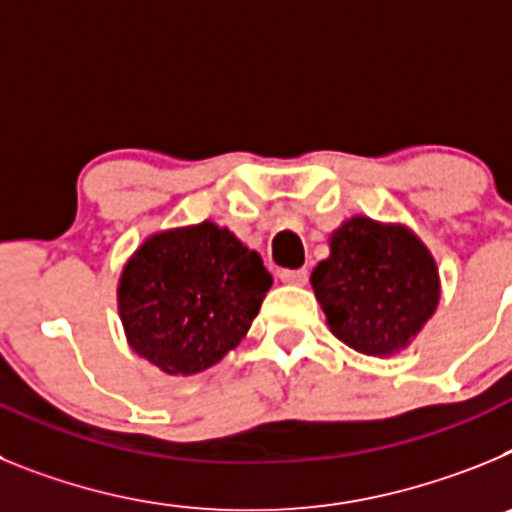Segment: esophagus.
Returning <instances> with one entry per match:
<instances>
[{"label": "esophagus", "mask_w": 512, "mask_h": 512, "mask_svg": "<svg viewBox=\"0 0 512 512\" xmlns=\"http://www.w3.org/2000/svg\"><path fill=\"white\" fill-rule=\"evenodd\" d=\"M279 279L287 284H305L307 282V269H282Z\"/></svg>", "instance_id": "1"}]
</instances>
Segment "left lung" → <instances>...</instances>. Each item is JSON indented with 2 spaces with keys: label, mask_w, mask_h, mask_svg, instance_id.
I'll return each instance as SVG.
<instances>
[{
  "label": "left lung",
  "mask_w": 512,
  "mask_h": 512,
  "mask_svg": "<svg viewBox=\"0 0 512 512\" xmlns=\"http://www.w3.org/2000/svg\"><path fill=\"white\" fill-rule=\"evenodd\" d=\"M310 282L333 336L366 356L408 346L441 297L431 251L408 228L369 217H351L333 233Z\"/></svg>",
  "instance_id": "left-lung-1"
}]
</instances>
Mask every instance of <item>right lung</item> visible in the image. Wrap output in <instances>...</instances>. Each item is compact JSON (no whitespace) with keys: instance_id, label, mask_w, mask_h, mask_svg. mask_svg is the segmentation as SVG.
<instances>
[{"instance_id":"right-lung-1","label":"right lung","mask_w":512,"mask_h":512,"mask_svg":"<svg viewBox=\"0 0 512 512\" xmlns=\"http://www.w3.org/2000/svg\"><path fill=\"white\" fill-rule=\"evenodd\" d=\"M271 274L228 228L151 235L122 269L117 302L133 351L166 374H197L243 341Z\"/></svg>"}]
</instances>
